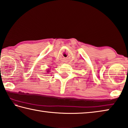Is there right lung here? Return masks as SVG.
Segmentation results:
<instances>
[{"mask_svg": "<svg viewBox=\"0 0 128 128\" xmlns=\"http://www.w3.org/2000/svg\"><path fill=\"white\" fill-rule=\"evenodd\" d=\"M47 72H48V71H47Z\"/></svg>", "mask_w": 128, "mask_h": 128, "instance_id": "1", "label": "right lung"}]
</instances>
